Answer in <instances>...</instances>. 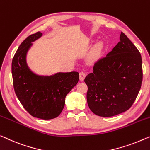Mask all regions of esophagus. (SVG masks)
Masks as SVG:
<instances>
[{
  "label": "esophagus",
  "instance_id": "34e87169",
  "mask_svg": "<svg viewBox=\"0 0 150 150\" xmlns=\"http://www.w3.org/2000/svg\"><path fill=\"white\" fill-rule=\"evenodd\" d=\"M85 77H86V73H85L84 72H83V71L80 72L79 73V79L81 80V81H83Z\"/></svg>",
  "mask_w": 150,
  "mask_h": 150
}]
</instances>
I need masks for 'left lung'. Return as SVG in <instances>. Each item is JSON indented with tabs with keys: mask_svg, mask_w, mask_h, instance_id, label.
Masks as SVG:
<instances>
[{
	"mask_svg": "<svg viewBox=\"0 0 150 150\" xmlns=\"http://www.w3.org/2000/svg\"><path fill=\"white\" fill-rule=\"evenodd\" d=\"M142 79L141 54L121 32L120 42L106 57L95 62L93 72L85 78L89 108L103 117L124 112L135 102Z\"/></svg>",
	"mask_w": 150,
	"mask_h": 150,
	"instance_id": "left-lung-1",
	"label": "left lung"
}]
</instances>
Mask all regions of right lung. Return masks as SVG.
Listing matches in <instances>:
<instances>
[{
    "mask_svg": "<svg viewBox=\"0 0 150 150\" xmlns=\"http://www.w3.org/2000/svg\"><path fill=\"white\" fill-rule=\"evenodd\" d=\"M42 35L38 32L24 40L13 57L11 70L15 92L23 108L33 117L48 120L61 113L66 96L77 85L79 75L73 71L40 76L31 71L27 52Z\"/></svg>",
    "mask_w": 150,
    "mask_h": 150,
    "instance_id": "right-lung-1",
    "label": "right lung"
}]
</instances>
